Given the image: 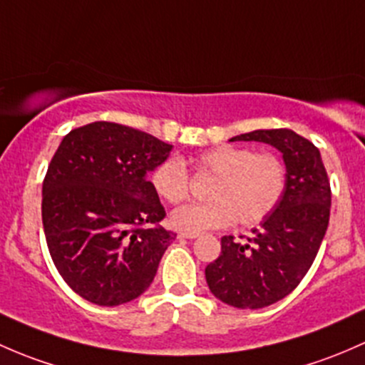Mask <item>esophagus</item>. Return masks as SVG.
Instances as JSON below:
<instances>
[{
    "label": "esophagus",
    "instance_id": "1",
    "mask_svg": "<svg viewBox=\"0 0 365 365\" xmlns=\"http://www.w3.org/2000/svg\"><path fill=\"white\" fill-rule=\"evenodd\" d=\"M198 234H191V232H181L179 239H197Z\"/></svg>",
    "mask_w": 365,
    "mask_h": 365
}]
</instances>
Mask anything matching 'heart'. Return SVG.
Masks as SVG:
<instances>
[{
  "label": "heart",
  "mask_w": 365,
  "mask_h": 365,
  "mask_svg": "<svg viewBox=\"0 0 365 365\" xmlns=\"http://www.w3.org/2000/svg\"><path fill=\"white\" fill-rule=\"evenodd\" d=\"M198 172L214 174L205 204H187L170 214L172 227L200 232L234 223L253 225L279 204L287 187V167L272 153H253L237 145H220L195 158ZM151 186L161 200L179 204L187 195L190 175L179 156L161 161L151 172Z\"/></svg>",
  "instance_id": "obj_1"
}]
</instances>
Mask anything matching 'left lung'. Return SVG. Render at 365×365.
<instances>
[{
	"instance_id": "8db88e82",
	"label": "left lung",
	"mask_w": 365,
	"mask_h": 365,
	"mask_svg": "<svg viewBox=\"0 0 365 365\" xmlns=\"http://www.w3.org/2000/svg\"><path fill=\"white\" fill-rule=\"evenodd\" d=\"M232 142H264L283 155L287 187L279 204L246 240L221 239L205 267L209 290L239 309H262L295 290L317 258L330 216V182L320 151L295 131L255 130Z\"/></svg>"
}]
</instances>
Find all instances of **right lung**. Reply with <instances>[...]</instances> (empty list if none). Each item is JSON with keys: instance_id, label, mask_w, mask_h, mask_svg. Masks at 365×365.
<instances>
[{"instance_id": "obj_1", "label": "right lung", "mask_w": 365, "mask_h": 365, "mask_svg": "<svg viewBox=\"0 0 365 365\" xmlns=\"http://www.w3.org/2000/svg\"><path fill=\"white\" fill-rule=\"evenodd\" d=\"M174 145L115 123L75 128L61 140L42 187L48 253L66 284L96 306L144 294L175 234L148 179Z\"/></svg>"}]
</instances>
